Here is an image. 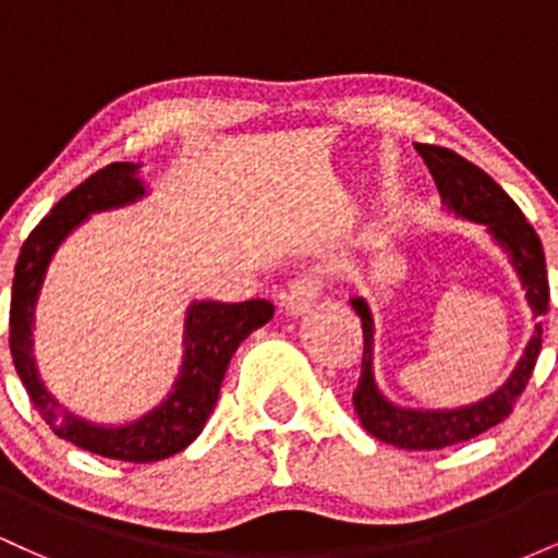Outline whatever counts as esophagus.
Returning <instances> with one entry per match:
<instances>
[{
	"mask_svg": "<svg viewBox=\"0 0 558 558\" xmlns=\"http://www.w3.org/2000/svg\"><path fill=\"white\" fill-rule=\"evenodd\" d=\"M319 286H323L319 275H315V272L299 275V278L288 286V291L283 293V296H280V306H283L291 317L304 315V312L312 306V301L317 299Z\"/></svg>",
	"mask_w": 558,
	"mask_h": 558,
	"instance_id": "obj_1",
	"label": "esophagus"
}]
</instances>
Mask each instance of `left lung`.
<instances>
[{"label":"left lung","instance_id":"obj_1","mask_svg":"<svg viewBox=\"0 0 558 558\" xmlns=\"http://www.w3.org/2000/svg\"><path fill=\"white\" fill-rule=\"evenodd\" d=\"M414 149L425 159L446 207L466 217V220L485 222L493 239L509 252L511 265L520 272L535 317H546L550 299L546 257H543V246L535 228L524 220L514 198L506 194L483 168L472 165L470 159L457 155V151L446 149V146L414 144ZM351 306L360 315L364 332L362 377L351 401H354L364 430L373 433L383 444L407 448V451H435V448L464 444V440L475 438V435L504 422L514 412L522 390L527 388L530 377H533L537 354H541L543 328L535 325L533 341L527 343V351H524L522 362L517 364L514 375L485 401L472 403L466 409H453V412L399 409L377 393L373 380V315H369L364 299H351Z\"/></svg>","mask_w":558,"mask_h":558}]
</instances>
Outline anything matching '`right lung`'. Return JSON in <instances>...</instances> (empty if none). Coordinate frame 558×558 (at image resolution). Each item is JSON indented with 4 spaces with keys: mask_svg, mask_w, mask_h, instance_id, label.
Wrapping results in <instances>:
<instances>
[{
    "mask_svg": "<svg viewBox=\"0 0 558 558\" xmlns=\"http://www.w3.org/2000/svg\"><path fill=\"white\" fill-rule=\"evenodd\" d=\"M136 170L138 165L131 162H112L96 170L68 196H62L52 213L31 230L17 257L15 278H12L10 351L31 403L52 427L57 438H65L83 451L99 453L105 459L146 464L183 451L202 433L220 396L230 356L248 332L270 323L275 310L265 299L241 301V304L198 301L191 306L189 319H185V360L181 377L162 407L138 422L125 427H99L60 409V403L38 380L34 354H31V325H34V306L41 291L44 272L54 248L70 230L86 220L88 213L120 207L144 194Z\"/></svg>",
    "mask_w": 558,
    "mask_h": 558,
    "instance_id": "1",
    "label": "right lung"
}]
</instances>
